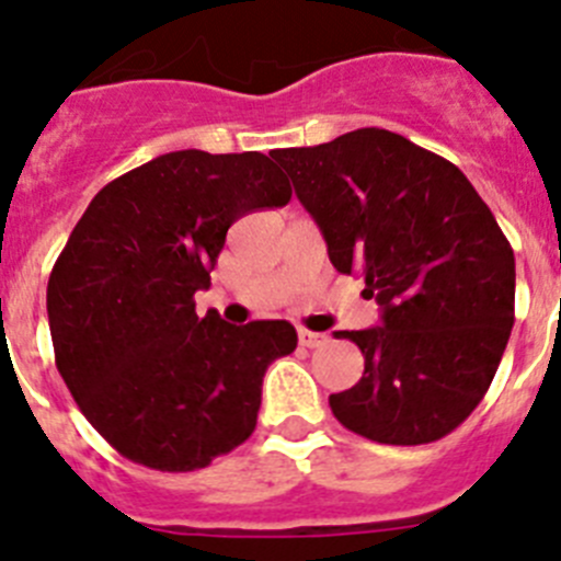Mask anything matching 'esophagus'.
<instances>
[{
  "instance_id": "34e87169",
  "label": "esophagus",
  "mask_w": 561,
  "mask_h": 561,
  "mask_svg": "<svg viewBox=\"0 0 561 561\" xmlns=\"http://www.w3.org/2000/svg\"><path fill=\"white\" fill-rule=\"evenodd\" d=\"M297 340H300L304 348H320V345L329 342V336L317 334V331H309V329H297Z\"/></svg>"
}]
</instances>
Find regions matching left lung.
<instances>
[{
  "instance_id": "8db88e82",
  "label": "left lung",
  "mask_w": 561,
  "mask_h": 561,
  "mask_svg": "<svg viewBox=\"0 0 561 561\" xmlns=\"http://www.w3.org/2000/svg\"><path fill=\"white\" fill-rule=\"evenodd\" d=\"M342 275L365 277L381 325L336 331L365 374L329 396L342 427L415 447L453 433L492 385L514 325V250L460 168L388 128L280 148Z\"/></svg>"
}]
</instances>
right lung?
I'll list each match as a JSON object with an SVG mask.
<instances>
[{"instance_id": "add662e5", "label": "right lung", "mask_w": 561, "mask_h": 561, "mask_svg": "<svg viewBox=\"0 0 561 561\" xmlns=\"http://www.w3.org/2000/svg\"><path fill=\"white\" fill-rule=\"evenodd\" d=\"M289 180L266 153H162L108 182L49 272L58 374L123 458L193 472L255 430L261 381L297 348L286 320L196 314L227 230L284 207Z\"/></svg>"}]
</instances>
